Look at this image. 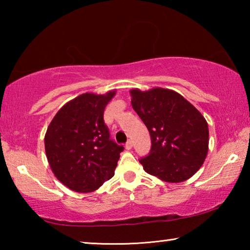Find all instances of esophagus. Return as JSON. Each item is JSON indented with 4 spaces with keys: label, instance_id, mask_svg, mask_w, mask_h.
<instances>
[{
    "label": "esophagus",
    "instance_id": "obj_1",
    "mask_svg": "<svg viewBox=\"0 0 250 250\" xmlns=\"http://www.w3.org/2000/svg\"><path fill=\"white\" fill-rule=\"evenodd\" d=\"M125 149H126V150H130V149H132V141L129 140L128 142L125 143Z\"/></svg>",
    "mask_w": 250,
    "mask_h": 250
}]
</instances>
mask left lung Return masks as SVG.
<instances>
[{
  "label": "left lung",
  "mask_w": 250,
  "mask_h": 250,
  "mask_svg": "<svg viewBox=\"0 0 250 250\" xmlns=\"http://www.w3.org/2000/svg\"><path fill=\"white\" fill-rule=\"evenodd\" d=\"M131 104L151 135L149 155L140 159L149 174L180 183L200 170L208 151V125L202 113L177 92L132 89Z\"/></svg>",
  "instance_id": "obj_1"
}]
</instances>
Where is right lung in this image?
I'll return each mask as SVG.
<instances>
[{"mask_svg": "<svg viewBox=\"0 0 250 250\" xmlns=\"http://www.w3.org/2000/svg\"><path fill=\"white\" fill-rule=\"evenodd\" d=\"M116 91L83 94L62 105L45 134L49 167L71 191H96L115 174L125 147L110 139L104 111Z\"/></svg>", "mask_w": 250, "mask_h": 250, "instance_id": "1", "label": "right lung"}]
</instances>
